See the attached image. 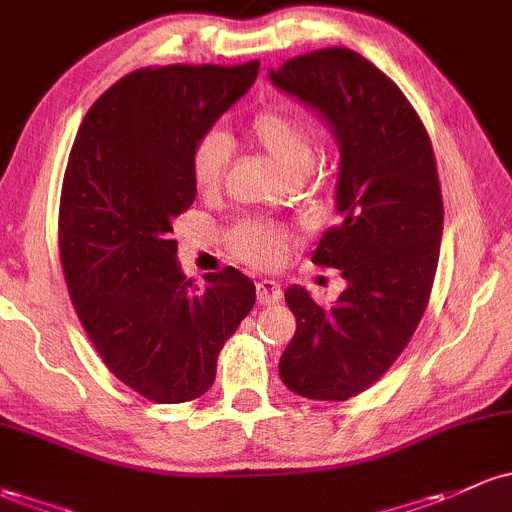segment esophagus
Returning a JSON list of instances; mask_svg holds the SVG:
<instances>
[{"mask_svg": "<svg viewBox=\"0 0 512 512\" xmlns=\"http://www.w3.org/2000/svg\"><path fill=\"white\" fill-rule=\"evenodd\" d=\"M256 295L261 305H276V302L283 298V290L276 280H258L256 283Z\"/></svg>", "mask_w": 512, "mask_h": 512, "instance_id": "1", "label": "esophagus"}]
</instances>
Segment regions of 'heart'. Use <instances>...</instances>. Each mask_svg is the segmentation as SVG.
Segmentation results:
<instances>
[{"label":"heart","mask_w":512,"mask_h":512,"mask_svg":"<svg viewBox=\"0 0 512 512\" xmlns=\"http://www.w3.org/2000/svg\"><path fill=\"white\" fill-rule=\"evenodd\" d=\"M249 139L288 178H302L315 161L310 126L302 122L298 114L283 107H266L256 112L249 122ZM229 156H232V141L217 129L205 131L192 144L190 175L202 195H212L222 188ZM227 244L239 261L256 268H271L288 256L295 236L280 224L263 222V219H241L229 229Z\"/></svg>","instance_id":"obj_1"}]
</instances>
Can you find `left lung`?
Instances as JSON below:
<instances>
[{
    "label": "left lung",
    "instance_id": "8db88e82",
    "mask_svg": "<svg viewBox=\"0 0 512 512\" xmlns=\"http://www.w3.org/2000/svg\"><path fill=\"white\" fill-rule=\"evenodd\" d=\"M278 90L315 109L339 144L337 227L312 261L339 268L332 307L285 290L295 337L280 381L310 400H349L403 354L430 300L442 239V190L430 136L400 87L349 48H322L271 70Z\"/></svg>",
    "mask_w": 512,
    "mask_h": 512
}]
</instances>
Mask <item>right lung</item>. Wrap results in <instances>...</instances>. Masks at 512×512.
Segmentation results:
<instances>
[{"label": "right lung", "instance_id": "right-lung-1", "mask_svg": "<svg viewBox=\"0 0 512 512\" xmlns=\"http://www.w3.org/2000/svg\"><path fill=\"white\" fill-rule=\"evenodd\" d=\"M256 75V60L134 70L92 104L70 151L58 217L68 293L104 366L153 403L205 395L256 302L232 266L197 288L170 239L197 195L192 144Z\"/></svg>", "mask_w": 512, "mask_h": 512}]
</instances>
